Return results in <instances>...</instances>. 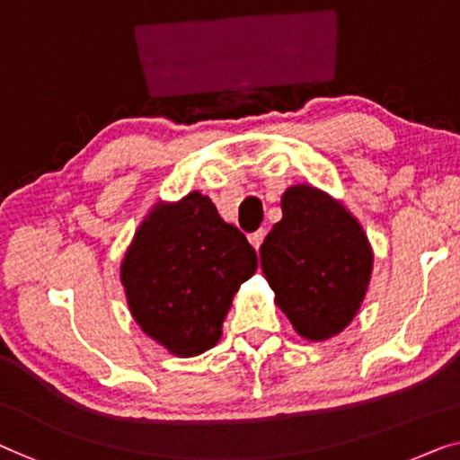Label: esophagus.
I'll return each mask as SVG.
<instances>
[{
  "label": "esophagus",
  "instance_id": "1",
  "mask_svg": "<svg viewBox=\"0 0 460 460\" xmlns=\"http://www.w3.org/2000/svg\"><path fill=\"white\" fill-rule=\"evenodd\" d=\"M264 235H266L264 229H258V231L252 233V235H250V243L253 245V248L260 250V245H262V242H264Z\"/></svg>",
  "mask_w": 460,
  "mask_h": 460
}]
</instances>
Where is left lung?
I'll list each match as a JSON object with an SVG mask.
<instances>
[{"label": "left lung", "mask_w": 460, "mask_h": 460, "mask_svg": "<svg viewBox=\"0 0 460 460\" xmlns=\"http://www.w3.org/2000/svg\"><path fill=\"white\" fill-rule=\"evenodd\" d=\"M283 218L260 248L277 305L304 339L339 334L358 314L372 274V248L345 207L312 186H293Z\"/></svg>", "instance_id": "1"}]
</instances>
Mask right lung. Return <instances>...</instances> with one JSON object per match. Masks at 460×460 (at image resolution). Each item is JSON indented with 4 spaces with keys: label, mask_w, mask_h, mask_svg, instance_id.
Listing matches in <instances>:
<instances>
[{
    "label": "right lung",
    "mask_w": 460,
    "mask_h": 460,
    "mask_svg": "<svg viewBox=\"0 0 460 460\" xmlns=\"http://www.w3.org/2000/svg\"><path fill=\"white\" fill-rule=\"evenodd\" d=\"M256 269V250L243 233L191 191L156 207L140 225L121 283L142 331L177 358H191L217 345L233 296Z\"/></svg>",
    "instance_id": "right-lung-1"
}]
</instances>
